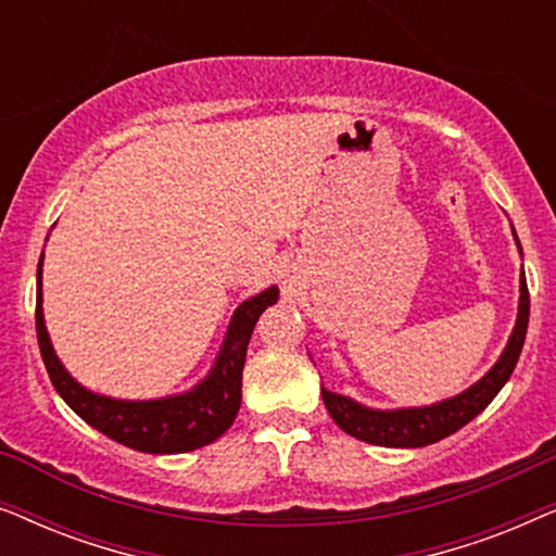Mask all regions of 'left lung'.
Instances as JSON below:
<instances>
[{"instance_id":"1","label":"left lung","mask_w":556,"mask_h":556,"mask_svg":"<svg viewBox=\"0 0 556 556\" xmlns=\"http://www.w3.org/2000/svg\"><path fill=\"white\" fill-rule=\"evenodd\" d=\"M514 230V227H511ZM519 245V238H516ZM521 253V245H519ZM527 326H529V288L527 278L519 280V314H516V324L511 337H508L504 352L496 359V364L478 379L476 384H470L468 390H463L455 397L432 402V405L422 407H397V409H377L367 407L362 402H356L346 394L329 392L321 387L324 405L333 417V422L341 430L364 443L382 445V447H425L430 443H438L447 435H453L455 430H460L463 425H468L476 415H481L485 407L491 405V400L501 392V387L508 382L511 371L519 362L523 339H527Z\"/></svg>"}]
</instances>
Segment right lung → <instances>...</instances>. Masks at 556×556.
<instances>
[{"instance_id":"obj_1","label":"right lung","mask_w":556,"mask_h":556,"mask_svg":"<svg viewBox=\"0 0 556 556\" xmlns=\"http://www.w3.org/2000/svg\"><path fill=\"white\" fill-rule=\"evenodd\" d=\"M45 255V253H42ZM278 301V286L242 301L230 318L225 341L207 377L192 390L156 400H116L83 387L58 359L42 314V257L37 263V344L50 382L75 415L116 443L141 453H189L215 443L238 417L242 367L255 321Z\"/></svg>"}]
</instances>
